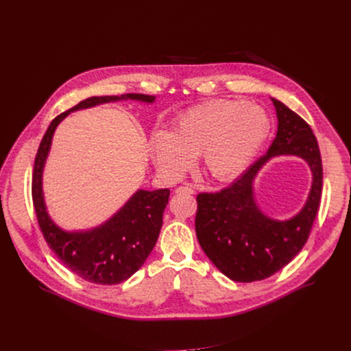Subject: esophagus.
Instances as JSON below:
<instances>
[{"mask_svg":"<svg viewBox=\"0 0 351 351\" xmlns=\"http://www.w3.org/2000/svg\"><path fill=\"white\" fill-rule=\"evenodd\" d=\"M176 193H179V194H182V193L193 194V193H194V190H193L191 187H189V186H179V187L176 189Z\"/></svg>","mask_w":351,"mask_h":351,"instance_id":"esophagus-1","label":"esophagus"}]
</instances>
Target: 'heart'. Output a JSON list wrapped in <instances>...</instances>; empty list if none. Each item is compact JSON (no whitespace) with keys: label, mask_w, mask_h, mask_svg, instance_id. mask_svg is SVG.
I'll return each mask as SVG.
<instances>
[{"label":"heart","mask_w":351,"mask_h":351,"mask_svg":"<svg viewBox=\"0 0 351 351\" xmlns=\"http://www.w3.org/2000/svg\"><path fill=\"white\" fill-rule=\"evenodd\" d=\"M269 130L271 121L261 107L241 99H217L186 111L171 133L156 130L149 152L168 178L180 176L198 156L210 179L226 182L248 167Z\"/></svg>","instance_id":"obj_1"}]
</instances>
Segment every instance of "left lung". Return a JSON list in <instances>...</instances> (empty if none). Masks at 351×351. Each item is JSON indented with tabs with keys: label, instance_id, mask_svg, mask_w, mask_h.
Returning <instances> with one entry per match:
<instances>
[{
	"label": "left lung",
	"instance_id": "8db88e82",
	"mask_svg": "<svg viewBox=\"0 0 351 351\" xmlns=\"http://www.w3.org/2000/svg\"><path fill=\"white\" fill-rule=\"evenodd\" d=\"M278 133L265 156L230 186L217 193L197 194L195 234L213 264L234 282L272 276L304 247L315 221L322 194V160L310 125L272 98ZM275 155L304 158L313 171V186L305 208L287 221L265 217L254 202L252 180Z\"/></svg>",
	"mask_w": 351,
	"mask_h": 351
}]
</instances>
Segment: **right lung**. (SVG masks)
<instances>
[{
  "mask_svg": "<svg viewBox=\"0 0 351 351\" xmlns=\"http://www.w3.org/2000/svg\"><path fill=\"white\" fill-rule=\"evenodd\" d=\"M128 98L153 103L156 97L129 93L83 99L73 108L56 117L49 123L34 158L32 197L40 230L48 247L69 271L95 285L121 283L140 269L158 240L162 214L169 198V189L154 191L138 190L125 207L104 225L88 232L68 233L49 219L45 211L41 173L54 130L69 112Z\"/></svg>",
  "mask_w": 351,
  "mask_h": 351,
  "instance_id": "1",
  "label": "right lung"
}]
</instances>
